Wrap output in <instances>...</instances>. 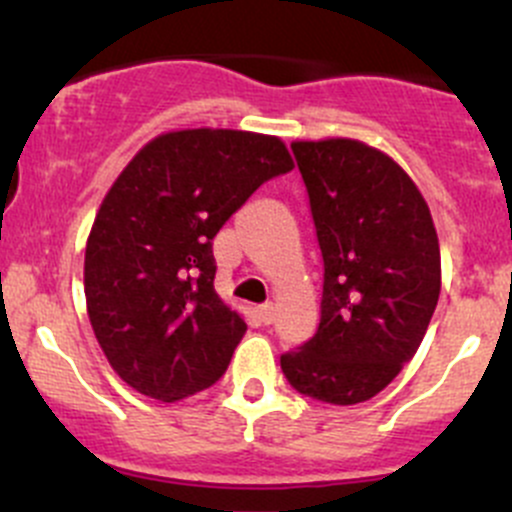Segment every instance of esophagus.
<instances>
[{"label":"esophagus","instance_id":"34e87169","mask_svg":"<svg viewBox=\"0 0 512 512\" xmlns=\"http://www.w3.org/2000/svg\"><path fill=\"white\" fill-rule=\"evenodd\" d=\"M257 317H260L262 324L275 322V304H272V302L260 304V307H257Z\"/></svg>","mask_w":512,"mask_h":512}]
</instances>
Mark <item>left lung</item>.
Masks as SVG:
<instances>
[{
    "instance_id": "obj_1",
    "label": "left lung",
    "mask_w": 512,
    "mask_h": 512,
    "mask_svg": "<svg viewBox=\"0 0 512 512\" xmlns=\"http://www.w3.org/2000/svg\"><path fill=\"white\" fill-rule=\"evenodd\" d=\"M324 260L317 334L280 356L299 394L352 406L394 381L421 347L441 292V250L414 180L352 141H294Z\"/></svg>"
}]
</instances>
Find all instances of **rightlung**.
I'll return each mask as SVG.
<instances>
[{
  "mask_svg": "<svg viewBox=\"0 0 512 512\" xmlns=\"http://www.w3.org/2000/svg\"><path fill=\"white\" fill-rule=\"evenodd\" d=\"M292 168L280 138L227 128L163 133L123 168L86 242L84 289L128 386L170 404L225 374L247 324L215 292L213 237Z\"/></svg>",
  "mask_w": 512,
  "mask_h": 512,
  "instance_id": "right-lung-1",
  "label": "right lung"
}]
</instances>
